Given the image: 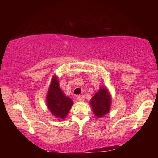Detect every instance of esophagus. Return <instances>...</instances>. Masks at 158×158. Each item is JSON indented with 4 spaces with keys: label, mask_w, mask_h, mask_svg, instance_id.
I'll return each instance as SVG.
<instances>
[{
    "label": "esophagus",
    "mask_w": 158,
    "mask_h": 158,
    "mask_svg": "<svg viewBox=\"0 0 158 158\" xmlns=\"http://www.w3.org/2000/svg\"><path fill=\"white\" fill-rule=\"evenodd\" d=\"M77 100H78L79 102H84L85 100V98L84 95H79L78 96V98H77Z\"/></svg>",
    "instance_id": "esophagus-1"
}]
</instances>
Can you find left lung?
<instances>
[{"label":"left lung","mask_w":158,"mask_h":158,"mask_svg":"<svg viewBox=\"0 0 158 158\" xmlns=\"http://www.w3.org/2000/svg\"><path fill=\"white\" fill-rule=\"evenodd\" d=\"M90 103L96 117L101 118L108 114L111 104V97L108 89L105 87H100L99 91L90 100Z\"/></svg>","instance_id":"obj_1"}]
</instances>
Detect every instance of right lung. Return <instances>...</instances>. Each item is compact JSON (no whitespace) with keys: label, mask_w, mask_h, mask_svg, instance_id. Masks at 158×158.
<instances>
[{"label":"right lung","mask_w":158,"mask_h":158,"mask_svg":"<svg viewBox=\"0 0 158 158\" xmlns=\"http://www.w3.org/2000/svg\"><path fill=\"white\" fill-rule=\"evenodd\" d=\"M46 100L48 109L51 113L59 120L65 118L73 105V100L67 97L60 89L59 83L56 75L52 77Z\"/></svg>","instance_id":"right-lung-1"}]
</instances>
